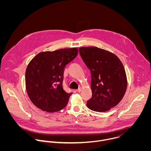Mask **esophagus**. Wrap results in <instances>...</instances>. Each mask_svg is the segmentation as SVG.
Segmentation results:
<instances>
[{"mask_svg": "<svg viewBox=\"0 0 151 151\" xmlns=\"http://www.w3.org/2000/svg\"><path fill=\"white\" fill-rule=\"evenodd\" d=\"M81 90H82V88H81V87H79L78 90H76V91H78V92H81Z\"/></svg>", "mask_w": 151, "mask_h": 151, "instance_id": "obj_1", "label": "esophagus"}]
</instances>
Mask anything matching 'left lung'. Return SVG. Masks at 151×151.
Returning a JSON list of instances; mask_svg holds the SVG:
<instances>
[{"label": "left lung", "mask_w": 151, "mask_h": 151, "mask_svg": "<svg viewBox=\"0 0 151 151\" xmlns=\"http://www.w3.org/2000/svg\"><path fill=\"white\" fill-rule=\"evenodd\" d=\"M79 51L91 75L92 97L87 107L99 112L110 110L121 101L127 90L122 62L114 53L96 47H81Z\"/></svg>", "instance_id": "1"}]
</instances>
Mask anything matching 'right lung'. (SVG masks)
I'll list each match as a JSON object with an SVG mask.
<instances>
[{
	"label": "right lung",
	"mask_w": 151,
	"mask_h": 151,
	"mask_svg": "<svg viewBox=\"0 0 151 151\" xmlns=\"http://www.w3.org/2000/svg\"><path fill=\"white\" fill-rule=\"evenodd\" d=\"M76 48L41 52L29 63L26 70V88L31 101L47 112L65 107L72 93L63 88L64 69L78 55Z\"/></svg>",
	"instance_id": "1"
}]
</instances>
